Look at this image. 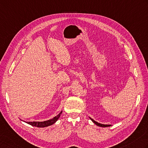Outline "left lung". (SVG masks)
<instances>
[{
	"label": "left lung",
	"instance_id": "obj_1",
	"mask_svg": "<svg viewBox=\"0 0 148 148\" xmlns=\"http://www.w3.org/2000/svg\"><path fill=\"white\" fill-rule=\"evenodd\" d=\"M90 119H91L92 121H93L94 123H95V124H96V125L98 126H101V127H108V126H111L110 124H102L98 123L97 122H96V121H95L94 120L92 119H91V118H90Z\"/></svg>",
	"mask_w": 148,
	"mask_h": 148
}]
</instances>
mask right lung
I'll list each match as a JSON object with an SVG mask.
<instances>
[{
  "instance_id": "obj_1",
  "label": "right lung",
  "mask_w": 148,
  "mask_h": 148,
  "mask_svg": "<svg viewBox=\"0 0 148 148\" xmlns=\"http://www.w3.org/2000/svg\"><path fill=\"white\" fill-rule=\"evenodd\" d=\"M62 112H61L60 114L57 115V116L54 117L52 119L43 121V122H26L27 124H30L31 126H36V127H39V128H43V127H47L49 126H51L52 124H53L58 121V119L60 118L61 114H62Z\"/></svg>"
}]
</instances>
